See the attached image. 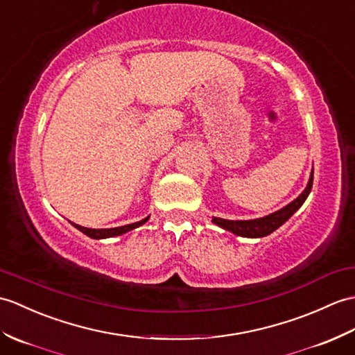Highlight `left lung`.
<instances>
[{
  "mask_svg": "<svg viewBox=\"0 0 355 355\" xmlns=\"http://www.w3.org/2000/svg\"><path fill=\"white\" fill-rule=\"evenodd\" d=\"M311 187H313V172H311V177L309 180V184L306 187V191H304L289 205H286L284 209L272 213V215H269V216L260 218V219H251V220H228V219L213 218L211 222H215L216 225L225 228V230H228V232H232L237 236H242V237H265V236L270 234L272 232H275L278 227H282L284 222L301 207L304 201L307 200Z\"/></svg>",
  "mask_w": 355,
  "mask_h": 355,
  "instance_id": "obj_1",
  "label": "left lung"
}]
</instances>
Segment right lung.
Instances as JSON below:
<instances>
[{
    "label": "right lung",
    "mask_w": 355,
    "mask_h": 355,
    "mask_svg": "<svg viewBox=\"0 0 355 355\" xmlns=\"http://www.w3.org/2000/svg\"><path fill=\"white\" fill-rule=\"evenodd\" d=\"M148 220V218L139 220V222H135V224H128V225H123V227H116V228H104V230H95V228H86V227H81V225H77V224H72L76 228H78L81 233H85L86 236L92 237V239H105V237H113V236H119V234H123L130 232V230L133 228H137L142 224H145V222Z\"/></svg>",
    "instance_id": "1"
}]
</instances>
